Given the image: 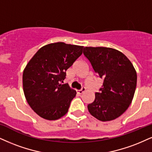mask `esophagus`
Here are the masks:
<instances>
[{"mask_svg": "<svg viewBox=\"0 0 152 152\" xmlns=\"http://www.w3.org/2000/svg\"><path fill=\"white\" fill-rule=\"evenodd\" d=\"M85 90H86V88H85V87H82L81 88V89H80V90H78L77 92L79 93L80 94H82V93H83V92H85Z\"/></svg>", "mask_w": 152, "mask_h": 152, "instance_id": "esophagus-1", "label": "esophagus"}]
</instances>
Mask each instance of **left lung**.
<instances>
[{
  "label": "left lung",
  "mask_w": 152,
  "mask_h": 152,
  "mask_svg": "<svg viewBox=\"0 0 152 152\" xmlns=\"http://www.w3.org/2000/svg\"><path fill=\"white\" fill-rule=\"evenodd\" d=\"M84 55L94 72L104 80L94 102L87 106L91 115L109 121L128 109L137 85V73L128 58L119 50L106 47H84Z\"/></svg>",
  "instance_id": "8db88e82"
}]
</instances>
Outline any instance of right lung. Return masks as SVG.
I'll list each match as a JSON object with an SVG mask.
<instances>
[{"label":"right lung","instance_id":"add662e5","mask_svg":"<svg viewBox=\"0 0 152 152\" xmlns=\"http://www.w3.org/2000/svg\"><path fill=\"white\" fill-rule=\"evenodd\" d=\"M83 46L57 42L43 46L24 68L23 90L27 102L43 118L65 115L76 91L63 85L66 70L82 53Z\"/></svg>","mask_w":152,"mask_h":152}]
</instances>
